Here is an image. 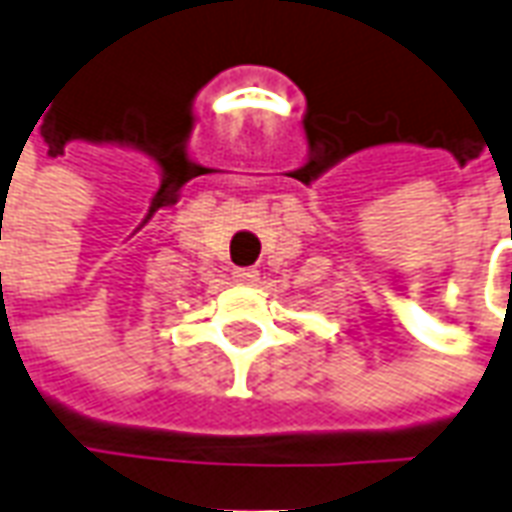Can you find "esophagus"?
Wrapping results in <instances>:
<instances>
[{
  "instance_id": "1",
  "label": "esophagus",
  "mask_w": 512,
  "mask_h": 512,
  "mask_svg": "<svg viewBox=\"0 0 512 512\" xmlns=\"http://www.w3.org/2000/svg\"><path fill=\"white\" fill-rule=\"evenodd\" d=\"M235 280L252 285V282H257V271L255 268H235Z\"/></svg>"
}]
</instances>
